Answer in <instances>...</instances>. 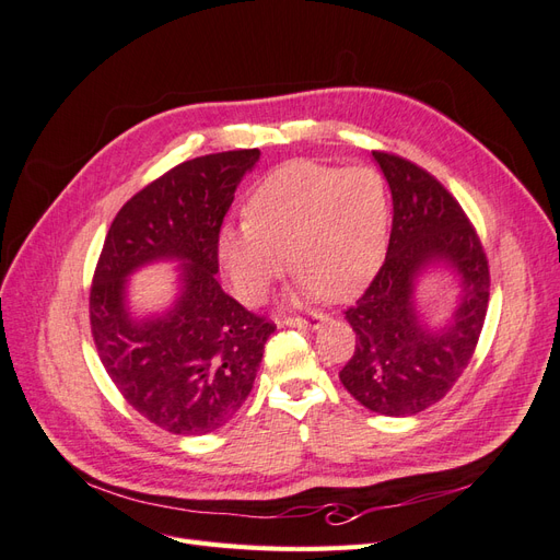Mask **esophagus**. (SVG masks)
<instances>
[{
	"instance_id": "34e87169",
	"label": "esophagus",
	"mask_w": 560,
	"mask_h": 560,
	"mask_svg": "<svg viewBox=\"0 0 560 560\" xmlns=\"http://www.w3.org/2000/svg\"><path fill=\"white\" fill-rule=\"evenodd\" d=\"M327 319V315H322V313H306V315H284V317H280V325H284V327H317L319 322H325Z\"/></svg>"
}]
</instances>
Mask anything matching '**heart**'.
<instances>
[{
	"label": "heart",
	"instance_id": "b5f03b06",
	"mask_svg": "<svg viewBox=\"0 0 560 560\" xmlns=\"http://www.w3.org/2000/svg\"><path fill=\"white\" fill-rule=\"evenodd\" d=\"M389 229V196L371 165L290 161L249 194L245 219L219 233L217 252L241 301L261 303L284 252L308 296L343 299L376 273Z\"/></svg>",
	"mask_w": 560,
	"mask_h": 560
}]
</instances>
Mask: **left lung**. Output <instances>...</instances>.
<instances>
[{"label": "left lung", "mask_w": 560, "mask_h": 560, "mask_svg": "<svg viewBox=\"0 0 560 560\" xmlns=\"http://www.w3.org/2000/svg\"><path fill=\"white\" fill-rule=\"evenodd\" d=\"M374 159L393 194V233L376 278L346 311L354 352L338 378L369 411L413 416L446 397L467 369L490 273L477 231L442 182L401 156L374 151ZM430 267H451L462 284L456 311L439 330L415 306L417 280Z\"/></svg>", "instance_id": "obj_1"}]
</instances>
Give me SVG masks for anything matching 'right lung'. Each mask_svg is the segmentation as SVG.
Masks as SVG:
<instances>
[{"label": "right lung", "instance_id": "right-lung-1", "mask_svg": "<svg viewBox=\"0 0 560 560\" xmlns=\"http://www.w3.org/2000/svg\"><path fill=\"white\" fill-rule=\"evenodd\" d=\"M259 149L186 161L118 210L91 284V331L118 393L156 428L208 434L247 399L270 319L254 315L217 282L222 222ZM154 260H179L180 294L161 316L132 318L127 276Z\"/></svg>", "mask_w": 560, "mask_h": 560}]
</instances>
